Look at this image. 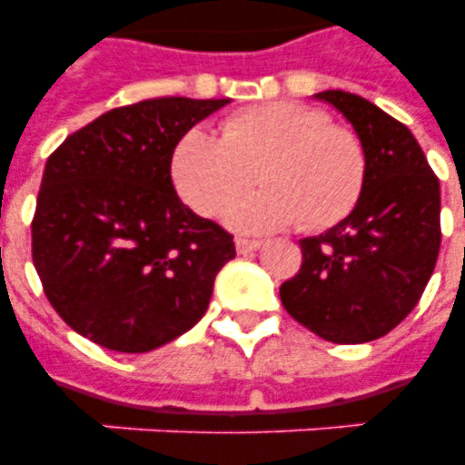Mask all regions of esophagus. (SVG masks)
I'll use <instances>...</instances> for the list:
<instances>
[{"mask_svg": "<svg viewBox=\"0 0 465 465\" xmlns=\"http://www.w3.org/2000/svg\"><path fill=\"white\" fill-rule=\"evenodd\" d=\"M261 246H262V241L258 239H243V236L236 239V251H239V253H253V251H258Z\"/></svg>", "mask_w": 465, "mask_h": 465, "instance_id": "esophagus-1", "label": "esophagus"}]
</instances>
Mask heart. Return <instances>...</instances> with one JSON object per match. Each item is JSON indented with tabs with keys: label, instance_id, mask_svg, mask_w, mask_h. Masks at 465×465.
Here are the masks:
<instances>
[{
	"label": "heart",
	"instance_id": "obj_1",
	"mask_svg": "<svg viewBox=\"0 0 465 465\" xmlns=\"http://www.w3.org/2000/svg\"><path fill=\"white\" fill-rule=\"evenodd\" d=\"M258 181L265 185L229 210L241 232H272L302 222L321 232L357 207L367 152L352 130L316 105L261 104L222 123V137L193 127L171 156L175 190L203 217H217Z\"/></svg>",
	"mask_w": 465,
	"mask_h": 465
}]
</instances>
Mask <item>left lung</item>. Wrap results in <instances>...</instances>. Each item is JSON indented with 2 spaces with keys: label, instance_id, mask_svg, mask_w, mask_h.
Returning <instances> with one entry per match:
<instances>
[{
  "label": "left lung",
  "instance_id": "left-lung-1",
  "mask_svg": "<svg viewBox=\"0 0 465 465\" xmlns=\"http://www.w3.org/2000/svg\"><path fill=\"white\" fill-rule=\"evenodd\" d=\"M367 152L360 203L340 224L299 241L302 268L280 287L294 321L338 345L393 331L422 297L441 243L440 181L403 123L347 91H321Z\"/></svg>",
  "mask_w": 465,
  "mask_h": 465
}]
</instances>
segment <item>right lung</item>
<instances>
[{"instance_id": "1", "label": "right lung", "mask_w": 465, "mask_h": 465, "mask_svg": "<svg viewBox=\"0 0 465 465\" xmlns=\"http://www.w3.org/2000/svg\"><path fill=\"white\" fill-rule=\"evenodd\" d=\"M226 104L166 96L113 108L50 154L31 253L47 302L72 331L115 352H149L204 316L236 248L175 195L171 156Z\"/></svg>"}]
</instances>
